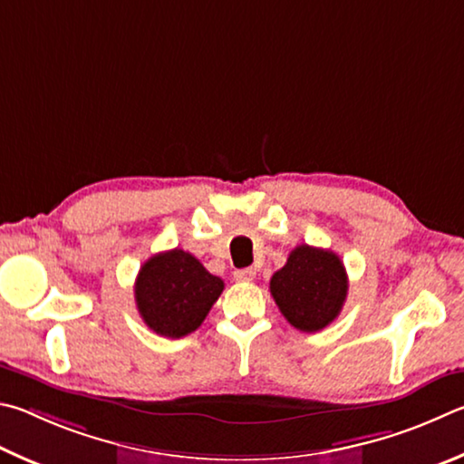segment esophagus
<instances>
[{"mask_svg":"<svg viewBox=\"0 0 464 464\" xmlns=\"http://www.w3.org/2000/svg\"><path fill=\"white\" fill-rule=\"evenodd\" d=\"M255 277H256L255 269H237V271H234V279H237V281L248 283V281H253Z\"/></svg>","mask_w":464,"mask_h":464,"instance_id":"esophagus-1","label":"esophagus"}]
</instances>
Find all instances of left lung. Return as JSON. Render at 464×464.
Masks as SVG:
<instances>
[{"instance_id": "obj_1", "label": "left lung", "mask_w": 464, "mask_h": 464, "mask_svg": "<svg viewBox=\"0 0 464 464\" xmlns=\"http://www.w3.org/2000/svg\"><path fill=\"white\" fill-rule=\"evenodd\" d=\"M348 294V275L336 253L299 245L271 277V295L291 326L318 332L338 318Z\"/></svg>"}]
</instances>
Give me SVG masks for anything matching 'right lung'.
<instances>
[{"label":"right lung","mask_w":464,"mask_h":464,"mask_svg":"<svg viewBox=\"0 0 464 464\" xmlns=\"http://www.w3.org/2000/svg\"><path fill=\"white\" fill-rule=\"evenodd\" d=\"M222 291V279L193 255L173 248L140 266L134 297L146 326L165 338H181L201 326Z\"/></svg>","instance_id":"1"}]
</instances>
